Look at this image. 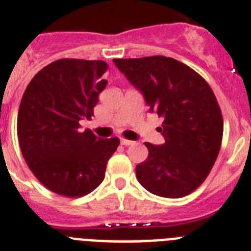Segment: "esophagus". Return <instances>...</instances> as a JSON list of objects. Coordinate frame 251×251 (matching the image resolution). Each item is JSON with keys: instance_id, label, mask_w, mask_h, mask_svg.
<instances>
[{"instance_id": "34e87169", "label": "esophagus", "mask_w": 251, "mask_h": 251, "mask_svg": "<svg viewBox=\"0 0 251 251\" xmlns=\"http://www.w3.org/2000/svg\"><path fill=\"white\" fill-rule=\"evenodd\" d=\"M134 142L129 141V139H124V138H122L121 139V144L122 146H130V144H133Z\"/></svg>"}]
</instances>
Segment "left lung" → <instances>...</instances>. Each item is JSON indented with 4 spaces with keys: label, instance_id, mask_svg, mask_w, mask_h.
<instances>
[{
    "label": "left lung",
    "instance_id": "left-lung-1",
    "mask_svg": "<svg viewBox=\"0 0 251 251\" xmlns=\"http://www.w3.org/2000/svg\"><path fill=\"white\" fill-rule=\"evenodd\" d=\"M141 91L151 112L163 117L162 146L144 143L149 154L135 168L151 194L181 198L210 173L223 139L222 110L210 86L187 64L164 56L113 59Z\"/></svg>",
    "mask_w": 251,
    "mask_h": 251
}]
</instances>
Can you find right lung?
Listing matches in <instances>:
<instances>
[{
    "label": "right lung",
    "instance_id": "add662e5",
    "mask_svg": "<svg viewBox=\"0 0 251 251\" xmlns=\"http://www.w3.org/2000/svg\"><path fill=\"white\" fill-rule=\"evenodd\" d=\"M104 61L63 58L46 66L21 100L17 135L21 151L36 178L50 192L67 198L89 194L104 179L105 167L119 146L103 139L79 121L91 119L107 86Z\"/></svg>",
    "mask_w": 251,
    "mask_h": 251
}]
</instances>
